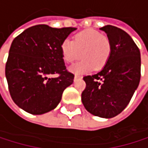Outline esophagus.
Segmentation results:
<instances>
[{
    "label": "esophagus",
    "instance_id": "1",
    "mask_svg": "<svg viewBox=\"0 0 148 148\" xmlns=\"http://www.w3.org/2000/svg\"><path fill=\"white\" fill-rule=\"evenodd\" d=\"M82 77L81 76V75H75V81H76V80H78V79H82Z\"/></svg>",
    "mask_w": 148,
    "mask_h": 148
}]
</instances>
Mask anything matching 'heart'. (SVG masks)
Segmentation results:
<instances>
[{
  "mask_svg": "<svg viewBox=\"0 0 148 148\" xmlns=\"http://www.w3.org/2000/svg\"><path fill=\"white\" fill-rule=\"evenodd\" d=\"M60 50L66 63H72L82 56L83 59L72 65L69 71L75 75H82L93 68L100 70L106 66L111 55V42L99 32L87 29L76 34L73 42L65 40L61 43Z\"/></svg>",
  "mask_w": 148,
  "mask_h": 148,
  "instance_id": "1",
  "label": "heart"
}]
</instances>
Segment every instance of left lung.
<instances>
[{
    "mask_svg": "<svg viewBox=\"0 0 148 148\" xmlns=\"http://www.w3.org/2000/svg\"><path fill=\"white\" fill-rule=\"evenodd\" d=\"M111 42V55L96 75L84 76L82 101L95 116L112 118L130 103L140 81V52L132 38L113 25L100 28Z\"/></svg>",
    "mask_w": 148,
    "mask_h": 148,
    "instance_id": "obj_1",
    "label": "left lung"
}]
</instances>
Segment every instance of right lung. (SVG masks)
I'll use <instances>...</instances> for the list:
<instances>
[{
    "label": "right lung",
    "mask_w": 148,
    "mask_h": 148,
    "mask_svg": "<svg viewBox=\"0 0 148 148\" xmlns=\"http://www.w3.org/2000/svg\"><path fill=\"white\" fill-rule=\"evenodd\" d=\"M75 30L38 25L13 40L5 75L13 101L25 112L42 114L53 110L73 82L75 75L66 68L60 46Z\"/></svg>",
    "instance_id": "obj_1"
}]
</instances>
